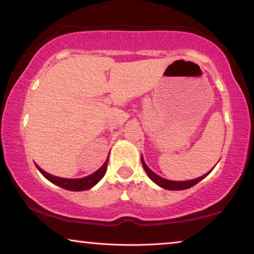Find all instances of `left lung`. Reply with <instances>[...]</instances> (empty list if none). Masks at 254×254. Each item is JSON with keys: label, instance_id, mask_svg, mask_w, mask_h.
Here are the masks:
<instances>
[{"label": "left lung", "instance_id": "obj_1", "mask_svg": "<svg viewBox=\"0 0 254 254\" xmlns=\"http://www.w3.org/2000/svg\"><path fill=\"white\" fill-rule=\"evenodd\" d=\"M141 163H142V167H144V169L146 171V174L148 175V177L151 178L153 182H155L156 184L160 185L161 188L167 189V190H185V189H189L191 187H193L197 183H199L200 181L202 180V178H205L207 175H203V176L197 178V180H192V181H185V182H174V181H168V180H164V178L160 177L156 175L155 173H153V171L149 169V168L146 166V163L144 162V160L141 158Z\"/></svg>", "mask_w": 254, "mask_h": 254}]
</instances>
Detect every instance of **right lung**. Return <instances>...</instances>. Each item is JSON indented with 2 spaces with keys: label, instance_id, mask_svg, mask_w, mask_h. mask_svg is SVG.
<instances>
[{
  "label": "right lung",
  "instance_id": "right-lung-1",
  "mask_svg": "<svg viewBox=\"0 0 254 254\" xmlns=\"http://www.w3.org/2000/svg\"><path fill=\"white\" fill-rule=\"evenodd\" d=\"M107 164H108V160L103 163V166L100 168L98 171H95L94 174L90 175V176L84 177V178H78V180H69V178H61V177H56L53 176V175L46 173L41 169V168L38 167V169L40 173L44 175V176L47 178L48 181H51L52 183H54L59 187L65 189V190L69 191H84V190H88L92 187L98 183V182L101 180V178L105 176L106 170H107Z\"/></svg>",
  "mask_w": 254,
  "mask_h": 254
}]
</instances>
